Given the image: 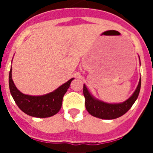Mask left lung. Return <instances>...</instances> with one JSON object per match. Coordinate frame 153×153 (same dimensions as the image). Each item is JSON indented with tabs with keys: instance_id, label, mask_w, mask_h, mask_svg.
<instances>
[{
	"instance_id": "1",
	"label": "left lung",
	"mask_w": 153,
	"mask_h": 153,
	"mask_svg": "<svg viewBox=\"0 0 153 153\" xmlns=\"http://www.w3.org/2000/svg\"><path fill=\"white\" fill-rule=\"evenodd\" d=\"M140 57V56H139ZM141 87V78L134 93L126 100L119 103H109L100 100L93 97L86 85L83 84V95L85 97V106L90 114L102 120H113L125 114L137 100Z\"/></svg>"
}]
</instances>
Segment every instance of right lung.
<instances>
[{
    "label": "right lung",
    "instance_id": "right-lung-1",
    "mask_svg": "<svg viewBox=\"0 0 153 153\" xmlns=\"http://www.w3.org/2000/svg\"><path fill=\"white\" fill-rule=\"evenodd\" d=\"M74 78L59 86L56 90L45 95L31 96L24 94L16 87L12 79V68L9 73L10 92L16 104L24 113L30 117L37 118H47L52 117L60 111L62 101L70 83Z\"/></svg>",
    "mask_w": 153,
    "mask_h": 153
}]
</instances>
